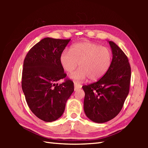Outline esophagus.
<instances>
[{
    "instance_id": "1",
    "label": "esophagus",
    "mask_w": 148,
    "mask_h": 148,
    "mask_svg": "<svg viewBox=\"0 0 148 148\" xmlns=\"http://www.w3.org/2000/svg\"><path fill=\"white\" fill-rule=\"evenodd\" d=\"M81 87H82V85H81V84H79L77 83H74V90L80 89L81 88Z\"/></svg>"
}]
</instances>
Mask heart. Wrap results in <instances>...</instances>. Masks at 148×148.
Listing matches in <instances>:
<instances>
[{
	"label": "heart",
	"mask_w": 148,
	"mask_h": 148,
	"mask_svg": "<svg viewBox=\"0 0 148 148\" xmlns=\"http://www.w3.org/2000/svg\"><path fill=\"white\" fill-rule=\"evenodd\" d=\"M111 61V52L108 48L90 41L75 44L71 52L65 50L60 57L63 69L67 72L73 71L79 63L80 68L70 75L76 82L87 77L92 81L100 79L109 70Z\"/></svg>",
	"instance_id": "b5f03b06"
}]
</instances>
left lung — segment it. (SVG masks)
<instances>
[{"mask_svg":"<svg viewBox=\"0 0 148 148\" xmlns=\"http://www.w3.org/2000/svg\"><path fill=\"white\" fill-rule=\"evenodd\" d=\"M112 59L108 72L101 79L83 86L85 93L84 111L93 122L102 123L117 116L129 93L131 68L124 52L109 41Z\"/></svg>","mask_w":148,"mask_h":148,"instance_id":"1","label":"left lung"}]
</instances>
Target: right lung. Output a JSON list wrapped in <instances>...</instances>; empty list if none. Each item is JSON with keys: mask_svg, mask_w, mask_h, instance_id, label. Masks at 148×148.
Segmentation results:
<instances>
[{"mask_svg": "<svg viewBox=\"0 0 148 148\" xmlns=\"http://www.w3.org/2000/svg\"><path fill=\"white\" fill-rule=\"evenodd\" d=\"M71 39L46 37L34 46L23 62L21 87L28 106L37 118L52 122L61 117L74 83L66 79L60 57Z\"/></svg>", "mask_w": 148, "mask_h": 148, "instance_id": "right-lung-1", "label": "right lung"}]
</instances>
